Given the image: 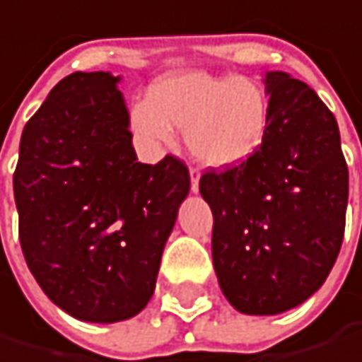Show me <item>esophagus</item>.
<instances>
[{"instance_id":"esophagus-1","label":"esophagus","mask_w":362,"mask_h":362,"mask_svg":"<svg viewBox=\"0 0 362 362\" xmlns=\"http://www.w3.org/2000/svg\"><path fill=\"white\" fill-rule=\"evenodd\" d=\"M189 181H192V192H198V185H200V170L198 168H189Z\"/></svg>"}]
</instances>
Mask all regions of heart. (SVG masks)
<instances>
[{
	"label": "heart",
	"instance_id": "obj_1",
	"mask_svg": "<svg viewBox=\"0 0 362 362\" xmlns=\"http://www.w3.org/2000/svg\"><path fill=\"white\" fill-rule=\"evenodd\" d=\"M132 123L149 143L168 145L173 127L185 132L194 158L226 168L252 158L269 125L264 91L245 78L185 72L162 78L132 108Z\"/></svg>",
	"mask_w": 362,
	"mask_h": 362
}]
</instances>
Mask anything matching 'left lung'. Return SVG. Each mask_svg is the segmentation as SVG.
<instances>
[{"instance_id": "obj_1", "label": "left lung", "mask_w": 362, "mask_h": 362, "mask_svg": "<svg viewBox=\"0 0 362 362\" xmlns=\"http://www.w3.org/2000/svg\"><path fill=\"white\" fill-rule=\"evenodd\" d=\"M269 125L258 151L200 177L213 211V267L228 303L275 315L318 290L341 250L348 164L333 112L309 85L267 72Z\"/></svg>"}]
</instances>
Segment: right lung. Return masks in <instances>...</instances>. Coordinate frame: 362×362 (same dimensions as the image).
<instances>
[{
    "label": "right lung",
    "instance_id": "1",
    "mask_svg": "<svg viewBox=\"0 0 362 362\" xmlns=\"http://www.w3.org/2000/svg\"><path fill=\"white\" fill-rule=\"evenodd\" d=\"M119 76L74 72L27 121L14 200L27 267L57 307L85 322L145 309L189 192L175 156L141 164Z\"/></svg>",
    "mask_w": 362,
    "mask_h": 362
}]
</instances>
